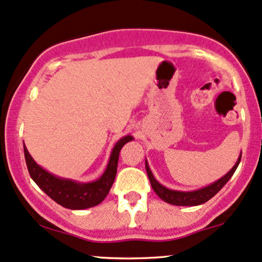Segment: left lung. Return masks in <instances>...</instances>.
I'll list each match as a JSON object with an SVG mask.
<instances>
[{
    "mask_svg": "<svg viewBox=\"0 0 262 262\" xmlns=\"http://www.w3.org/2000/svg\"><path fill=\"white\" fill-rule=\"evenodd\" d=\"M241 160V153L238 155L237 162L235 163V165L232 166L231 169L224 175L223 178H220L216 182L211 183L210 185L204 186V188L198 189V190H191V191H180V190H171V189H168L166 186H164L158 182L154 178L153 173H151L150 168H149L148 162L145 160V169L146 174H148L149 182L151 184V188L155 191V194L160 198V199L165 201V203L171 204V205L177 206H196L201 205V204L206 203L208 200H210L214 195H216L217 192L221 190L224 185L229 182L230 178L232 177L236 170L237 165L240 164Z\"/></svg>",
    "mask_w": 262,
    "mask_h": 262,
    "instance_id": "1",
    "label": "left lung"
}]
</instances>
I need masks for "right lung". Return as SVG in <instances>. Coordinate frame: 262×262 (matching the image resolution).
<instances>
[{
	"mask_svg": "<svg viewBox=\"0 0 262 262\" xmlns=\"http://www.w3.org/2000/svg\"><path fill=\"white\" fill-rule=\"evenodd\" d=\"M132 136L120 138L112 149L111 157L107 168L97 180L91 183H79L76 180L66 179V178L53 175L38 164L28 153L26 145H24L25 159L28 171L33 182L42 189L52 200L62 205L63 208L72 210H83V209L93 208L105 199L113 185L117 175L118 159H119L120 149L128 142L133 140Z\"/></svg>",
	"mask_w": 262,
	"mask_h": 262,
	"instance_id": "obj_1",
	"label": "right lung"
}]
</instances>
